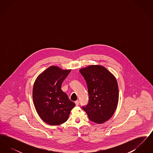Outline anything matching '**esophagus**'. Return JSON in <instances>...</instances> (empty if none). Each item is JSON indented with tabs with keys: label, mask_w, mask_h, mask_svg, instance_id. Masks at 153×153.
I'll use <instances>...</instances> for the list:
<instances>
[{
	"label": "esophagus",
	"mask_w": 153,
	"mask_h": 153,
	"mask_svg": "<svg viewBox=\"0 0 153 153\" xmlns=\"http://www.w3.org/2000/svg\"><path fill=\"white\" fill-rule=\"evenodd\" d=\"M75 104H76V105L78 106V105H79V100H77V101H76V102H75Z\"/></svg>",
	"instance_id": "1"
}]
</instances>
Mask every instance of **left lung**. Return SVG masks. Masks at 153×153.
<instances>
[{"label":"left lung","mask_w":153,"mask_h":153,"mask_svg":"<svg viewBox=\"0 0 153 153\" xmlns=\"http://www.w3.org/2000/svg\"><path fill=\"white\" fill-rule=\"evenodd\" d=\"M79 71L86 81L89 94L88 104L82 108L91 121L104 123L117 109L119 100L117 79L102 65H89Z\"/></svg>","instance_id":"8db88e82"}]
</instances>
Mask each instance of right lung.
Returning a JSON list of instances; mask_svg holds the SVG:
<instances>
[{"instance_id": "add662e5", "label": "right lung", "mask_w": 153, "mask_h": 153, "mask_svg": "<svg viewBox=\"0 0 153 153\" xmlns=\"http://www.w3.org/2000/svg\"><path fill=\"white\" fill-rule=\"evenodd\" d=\"M51 66L41 73L34 82L33 100L36 112L49 125L57 126L68 120L75 104L61 89L63 81L71 72Z\"/></svg>"}]
</instances>
